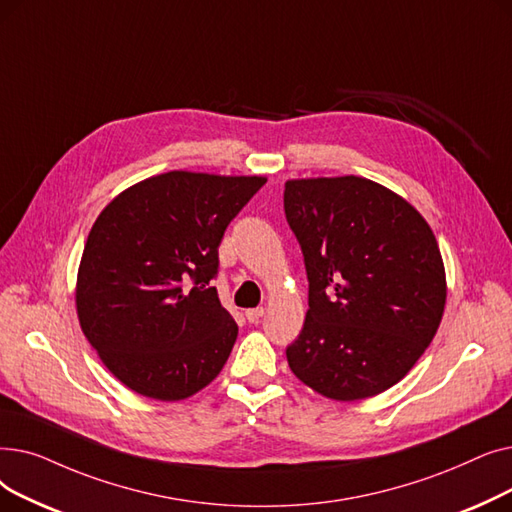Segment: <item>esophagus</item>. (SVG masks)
Here are the masks:
<instances>
[{
  "instance_id": "esophagus-1",
  "label": "esophagus",
  "mask_w": 512,
  "mask_h": 512,
  "mask_svg": "<svg viewBox=\"0 0 512 512\" xmlns=\"http://www.w3.org/2000/svg\"><path fill=\"white\" fill-rule=\"evenodd\" d=\"M264 316V308L262 306H258V308H250V310H246V319L250 321V323H258L260 319Z\"/></svg>"
}]
</instances>
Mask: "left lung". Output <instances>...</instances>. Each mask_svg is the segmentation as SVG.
<instances>
[{
    "mask_svg": "<svg viewBox=\"0 0 512 512\" xmlns=\"http://www.w3.org/2000/svg\"><path fill=\"white\" fill-rule=\"evenodd\" d=\"M285 216L308 275L289 369L325 398L377 396L415 367L442 323L446 271L421 212L364 177L289 179Z\"/></svg>",
    "mask_w": 512,
    "mask_h": 512,
    "instance_id": "left-lung-1",
    "label": "left lung"
}]
</instances>
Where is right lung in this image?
<instances>
[{
  "instance_id": "add662e5",
  "label": "right lung",
  "mask_w": 512,
  "mask_h": 512,
  "mask_svg": "<svg viewBox=\"0 0 512 512\" xmlns=\"http://www.w3.org/2000/svg\"><path fill=\"white\" fill-rule=\"evenodd\" d=\"M266 177L170 170L125 189L89 231L77 314L106 369L162 402L198 394L237 339L210 281L227 225Z\"/></svg>"
}]
</instances>
